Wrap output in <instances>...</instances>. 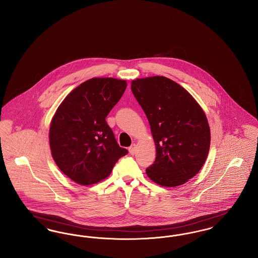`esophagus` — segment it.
Instances as JSON below:
<instances>
[{
	"instance_id": "1",
	"label": "esophagus",
	"mask_w": 258,
	"mask_h": 258,
	"mask_svg": "<svg viewBox=\"0 0 258 258\" xmlns=\"http://www.w3.org/2000/svg\"><path fill=\"white\" fill-rule=\"evenodd\" d=\"M128 151L132 154V155H135L137 153V145L136 144H133L130 148H128Z\"/></svg>"
}]
</instances>
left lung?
<instances>
[{"instance_id": "left-lung-1", "label": "left lung", "mask_w": 258, "mask_h": 258, "mask_svg": "<svg viewBox=\"0 0 258 258\" xmlns=\"http://www.w3.org/2000/svg\"><path fill=\"white\" fill-rule=\"evenodd\" d=\"M132 91L151 126L156 160L148 177L164 187L179 186L204 166L211 131L203 109L193 96L166 77L137 79Z\"/></svg>"}]
</instances>
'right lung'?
I'll use <instances>...</instances> for the list:
<instances>
[{"label":"right lung","mask_w":258,"mask_h":258,"mask_svg":"<svg viewBox=\"0 0 258 258\" xmlns=\"http://www.w3.org/2000/svg\"><path fill=\"white\" fill-rule=\"evenodd\" d=\"M125 89L123 80L92 78L71 91L56 110L49 127L51 155L61 171L78 184L105 179L127 154L106 122Z\"/></svg>","instance_id":"obj_1"}]
</instances>
